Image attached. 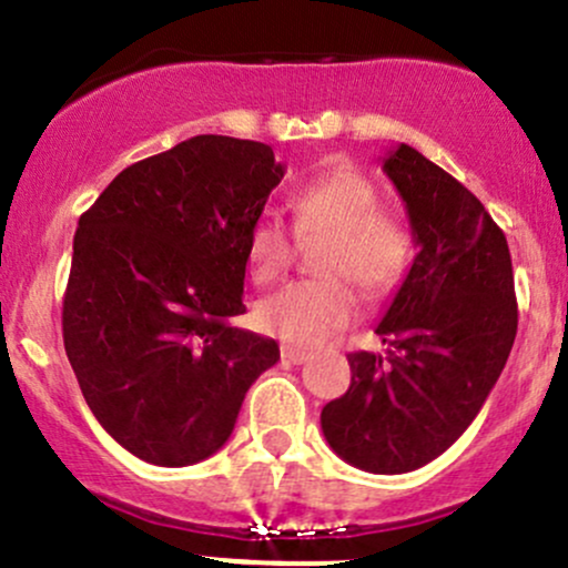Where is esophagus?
Listing matches in <instances>:
<instances>
[{"instance_id":"1","label":"esophagus","mask_w":568,"mask_h":568,"mask_svg":"<svg viewBox=\"0 0 568 568\" xmlns=\"http://www.w3.org/2000/svg\"><path fill=\"white\" fill-rule=\"evenodd\" d=\"M282 359L286 362V365H303V362L311 359V354L303 352V348L282 346Z\"/></svg>"}]
</instances>
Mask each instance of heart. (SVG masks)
Segmentation results:
<instances>
[{"instance_id":"heart-1","label":"heart","mask_w":568,"mask_h":568,"mask_svg":"<svg viewBox=\"0 0 568 568\" xmlns=\"http://www.w3.org/2000/svg\"><path fill=\"white\" fill-rule=\"evenodd\" d=\"M297 239H327L318 252L324 278L292 282L257 303L254 322L265 335L295 346H318L356 316L355 282L367 297H386L403 284L413 239L403 220L378 209V190L365 171L335 165L292 195ZM295 257V235L265 212L246 235V263L257 284L278 278Z\"/></svg>"}]
</instances>
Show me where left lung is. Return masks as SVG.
I'll return each mask as SVG.
<instances>
[{
  "mask_svg": "<svg viewBox=\"0 0 568 568\" xmlns=\"http://www.w3.org/2000/svg\"><path fill=\"white\" fill-rule=\"evenodd\" d=\"M384 171L418 254L375 327L392 348L348 354L352 386L324 405L322 432L343 462L403 475L475 422L515 343L518 301L505 233L462 182L407 144Z\"/></svg>",
  "mask_w": 568,
  "mask_h": 568,
  "instance_id": "1",
  "label": "left lung"
}]
</instances>
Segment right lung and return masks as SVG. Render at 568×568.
<instances>
[{"label":"right lung","instance_id":"obj_1","mask_svg":"<svg viewBox=\"0 0 568 568\" xmlns=\"http://www.w3.org/2000/svg\"><path fill=\"white\" fill-rule=\"evenodd\" d=\"M284 169L267 144L203 133L129 165L80 216L63 348L95 422L158 467L231 437L278 343L246 311V235Z\"/></svg>","mask_w":568,"mask_h":568}]
</instances>
